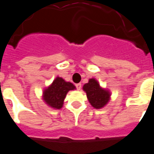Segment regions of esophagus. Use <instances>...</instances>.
<instances>
[{
    "label": "esophagus",
    "mask_w": 154,
    "mask_h": 154,
    "mask_svg": "<svg viewBox=\"0 0 154 154\" xmlns=\"http://www.w3.org/2000/svg\"><path fill=\"white\" fill-rule=\"evenodd\" d=\"M75 86H76V89H78V90H80V89H81V88H82V85L80 83L76 84Z\"/></svg>",
    "instance_id": "obj_1"
}]
</instances>
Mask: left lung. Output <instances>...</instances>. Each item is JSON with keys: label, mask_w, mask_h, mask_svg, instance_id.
I'll list each match as a JSON object with an SVG mask.
<instances>
[{"label": "left lung", "mask_w": 154, "mask_h": 154, "mask_svg": "<svg viewBox=\"0 0 154 154\" xmlns=\"http://www.w3.org/2000/svg\"><path fill=\"white\" fill-rule=\"evenodd\" d=\"M86 93L87 99L93 108L96 109L106 106L111 99V92L109 89L103 88L96 79H89V82L82 87Z\"/></svg>", "instance_id": "1"}]
</instances>
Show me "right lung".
Listing matches in <instances>:
<instances>
[{
	"instance_id": "right-lung-1",
	"label": "right lung",
	"mask_w": 154,
	"mask_h": 154,
	"mask_svg": "<svg viewBox=\"0 0 154 154\" xmlns=\"http://www.w3.org/2000/svg\"><path fill=\"white\" fill-rule=\"evenodd\" d=\"M76 88L72 82H66L57 76L51 85L45 88L42 92V99L48 106L55 109H60L63 106L64 100L68 92Z\"/></svg>"
}]
</instances>
